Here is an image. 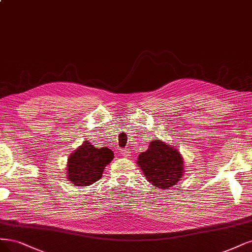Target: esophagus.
I'll list each match as a JSON object with an SVG mask.
<instances>
[{
  "label": "esophagus",
  "instance_id": "obj_1",
  "mask_svg": "<svg viewBox=\"0 0 252 252\" xmlns=\"http://www.w3.org/2000/svg\"><path fill=\"white\" fill-rule=\"evenodd\" d=\"M121 154H122L123 156H125V158H129V156H131V155H130V151L128 149L121 150Z\"/></svg>",
  "mask_w": 252,
  "mask_h": 252
}]
</instances>
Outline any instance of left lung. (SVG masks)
Segmentation results:
<instances>
[{
  "instance_id": "obj_1",
  "label": "left lung",
  "mask_w": 252,
  "mask_h": 252,
  "mask_svg": "<svg viewBox=\"0 0 252 252\" xmlns=\"http://www.w3.org/2000/svg\"><path fill=\"white\" fill-rule=\"evenodd\" d=\"M146 178L158 189H168L181 178L184 173V159L173 147L161 141H153L146 152L138 156Z\"/></svg>"
}]
</instances>
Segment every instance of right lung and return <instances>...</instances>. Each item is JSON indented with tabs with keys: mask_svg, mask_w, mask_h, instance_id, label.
Returning a JSON list of instances; mask_svg holds the SVG:
<instances>
[{
	"mask_svg": "<svg viewBox=\"0 0 252 252\" xmlns=\"http://www.w3.org/2000/svg\"><path fill=\"white\" fill-rule=\"evenodd\" d=\"M112 158L114 152L110 149L106 147L98 149L86 141L68 158L67 179L78 187L93 185L102 177L104 168Z\"/></svg>",
	"mask_w": 252,
	"mask_h": 252,
	"instance_id": "1",
	"label": "right lung"
}]
</instances>
